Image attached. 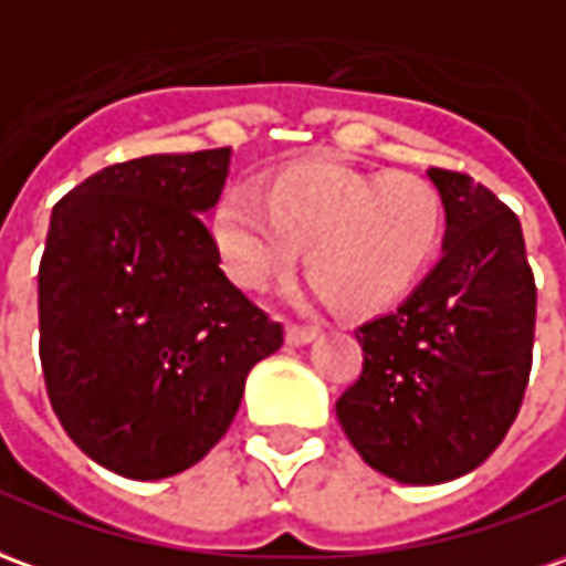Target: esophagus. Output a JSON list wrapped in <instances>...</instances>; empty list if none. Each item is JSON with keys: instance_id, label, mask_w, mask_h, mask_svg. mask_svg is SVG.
I'll return each instance as SVG.
<instances>
[{"instance_id": "esophagus-1", "label": "esophagus", "mask_w": 566, "mask_h": 566, "mask_svg": "<svg viewBox=\"0 0 566 566\" xmlns=\"http://www.w3.org/2000/svg\"><path fill=\"white\" fill-rule=\"evenodd\" d=\"M315 337H318V327H310V324H287V331H284V339L291 346H306Z\"/></svg>"}]
</instances>
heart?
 Instances as JSON below:
<instances>
[{
    "label": "heart",
    "instance_id": "b5f03b06",
    "mask_svg": "<svg viewBox=\"0 0 566 566\" xmlns=\"http://www.w3.org/2000/svg\"><path fill=\"white\" fill-rule=\"evenodd\" d=\"M220 270L242 291H266L296 266L337 310L370 315L405 300L444 242V201L407 171H355L296 161L266 174L256 201L227 189L211 214Z\"/></svg>",
    "mask_w": 566,
    "mask_h": 566
}]
</instances>
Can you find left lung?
Segmentation results:
<instances>
[{
    "mask_svg": "<svg viewBox=\"0 0 566 566\" xmlns=\"http://www.w3.org/2000/svg\"><path fill=\"white\" fill-rule=\"evenodd\" d=\"M444 256L389 315L361 324V374L337 420L367 465L401 484L465 475L512 429L533 365L536 282L512 208L469 174L429 168Z\"/></svg>",
    "mask_w": 566,
    "mask_h": 566,
    "instance_id": "obj_1",
    "label": "left lung"
}]
</instances>
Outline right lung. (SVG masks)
Returning <instances> with one entry per match:
<instances>
[{
    "label": "right lung",
    "mask_w": 566,
    "mask_h": 566,
    "mask_svg": "<svg viewBox=\"0 0 566 566\" xmlns=\"http://www.w3.org/2000/svg\"><path fill=\"white\" fill-rule=\"evenodd\" d=\"M229 146L144 156L91 174L51 211L39 263V358L51 407L82 453L156 481L214 448L244 377L282 324L229 282L201 214Z\"/></svg>",
    "instance_id": "obj_1"
}]
</instances>
